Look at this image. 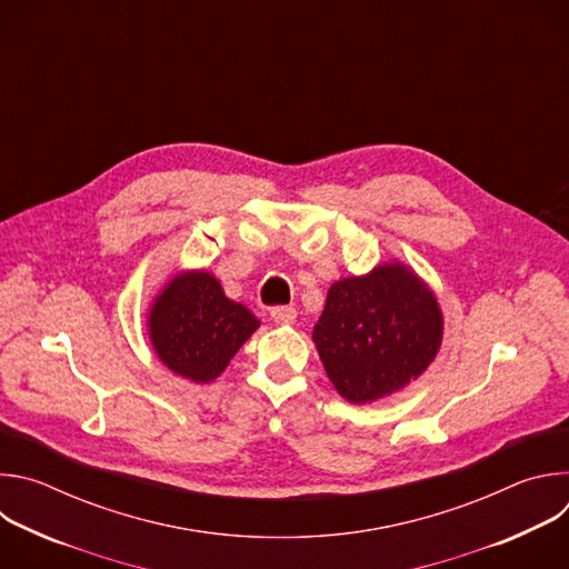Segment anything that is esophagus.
Masks as SVG:
<instances>
[{"instance_id":"34e87169","label":"esophagus","mask_w":569,"mask_h":569,"mask_svg":"<svg viewBox=\"0 0 569 569\" xmlns=\"http://www.w3.org/2000/svg\"><path fill=\"white\" fill-rule=\"evenodd\" d=\"M270 317L277 321V323H295L297 319V310L292 306H277L270 310Z\"/></svg>"}]
</instances>
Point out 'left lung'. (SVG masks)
Returning <instances> with one entry per match:
<instances>
[{"instance_id": "1", "label": "left lung", "mask_w": 569, "mask_h": 569, "mask_svg": "<svg viewBox=\"0 0 569 569\" xmlns=\"http://www.w3.org/2000/svg\"><path fill=\"white\" fill-rule=\"evenodd\" d=\"M312 342L338 393L365 405L405 389L435 362L443 312L410 266L387 261L329 288Z\"/></svg>"}]
</instances>
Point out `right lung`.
<instances>
[{
  "label": "right lung",
  "instance_id": "right-lung-1",
  "mask_svg": "<svg viewBox=\"0 0 569 569\" xmlns=\"http://www.w3.org/2000/svg\"><path fill=\"white\" fill-rule=\"evenodd\" d=\"M154 356L196 385L216 380L261 327L254 312L229 299L209 270H180L157 290L146 312Z\"/></svg>",
  "mask_w": 569,
  "mask_h": 569
}]
</instances>
